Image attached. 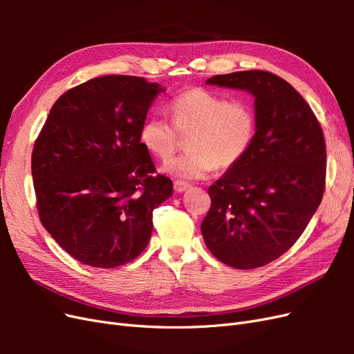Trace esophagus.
<instances>
[{
    "label": "esophagus",
    "instance_id": "1",
    "mask_svg": "<svg viewBox=\"0 0 354 354\" xmlns=\"http://www.w3.org/2000/svg\"><path fill=\"white\" fill-rule=\"evenodd\" d=\"M190 187L189 183H186V181H180V180H176L174 181V190L177 192V194H181V192H185Z\"/></svg>",
    "mask_w": 354,
    "mask_h": 354
}]
</instances>
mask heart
<instances>
[{
  "mask_svg": "<svg viewBox=\"0 0 354 354\" xmlns=\"http://www.w3.org/2000/svg\"><path fill=\"white\" fill-rule=\"evenodd\" d=\"M171 124L162 116H149L140 127V143L160 160H167L189 138L187 156L168 161L162 171L177 178H202L214 168L236 165L250 151L255 116L243 100L224 99L195 87L180 93L169 103Z\"/></svg>",
  "mask_w": 354,
  "mask_h": 354,
  "instance_id": "heart-1",
  "label": "heart"
}]
</instances>
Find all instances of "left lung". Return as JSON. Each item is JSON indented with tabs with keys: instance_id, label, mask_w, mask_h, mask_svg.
<instances>
[{
	"instance_id": "1",
	"label": "left lung",
	"mask_w": 354,
	"mask_h": 354,
	"mask_svg": "<svg viewBox=\"0 0 354 354\" xmlns=\"http://www.w3.org/2000/svg\"><path fill=\"white\" fill-rule=\"evenodd\" d=\"M205 82L252 95L255 134L246 155L209 186L201 232L221 263L257 269L291 248L322 201L324 131L301 94L274 73L242 71Z\"/></svg>"
}]
</instances>
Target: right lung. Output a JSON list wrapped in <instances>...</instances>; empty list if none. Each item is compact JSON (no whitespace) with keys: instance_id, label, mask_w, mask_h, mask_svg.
<instances>
[{"instance_id":"add662e5","label":"right lung","mask_w":354,"mask_h":354,"mask_svg":"<svg viewBox=\"0 0 354 354\" xmlns=\"http://www.w3.org/2000/svg\"><path fill=\"white\" fill-rule=\"evenodd\" d=\"M162 91L128 75L93 78L60 95L37 138L30 168L41 223L82 264L133 261L151 239L153 209L173 195L140 143Z\"/></svg>"}]
</instances>
